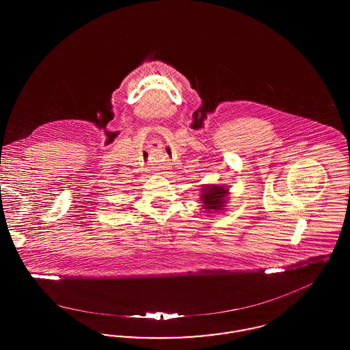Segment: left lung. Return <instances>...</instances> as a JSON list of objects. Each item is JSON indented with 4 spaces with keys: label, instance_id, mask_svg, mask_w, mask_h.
<instances>
[{
    "label": "left lung",
    "instance_id": "1",
    "mask_svg": "<svg viewBox=\"0 0 350 350\" xmlns=\"http://www.w3.org/2000/svg\"><path fill=\"white\" fill-rule=\"evenodd\" d=\"M228 190L221 185H206L200 189V200L202 206L207 213H215L224 210Z\"/></svg>",
    "mask_w": 350,
    "mask_h": 350
}]
</instances>
